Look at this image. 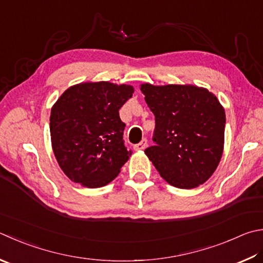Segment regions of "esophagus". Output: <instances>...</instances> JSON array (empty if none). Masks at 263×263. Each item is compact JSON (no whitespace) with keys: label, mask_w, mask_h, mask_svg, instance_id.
<instances>
[{"label":"esophagus","mask_w":263,"mask_h":263,"mask_svg":"<svg viewBox=\"0 0 263 263\" xmlns=\"http://www.w3.org/2000/svg\"><path fill=\"white\" fill-rule=\"evenodd\" d=\"M146 145H147V141L144 138V140H142L140 143H138V144L135 145V150H137V151L144 150V148L146 147Z\"/></svg>","instance_id":"esophagus-1"}]
</instances>
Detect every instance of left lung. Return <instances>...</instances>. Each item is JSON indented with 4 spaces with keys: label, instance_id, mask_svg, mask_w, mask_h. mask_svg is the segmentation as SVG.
<instances>
[{
    "label": "left lung",
    "instance_id": "8db88e82",
    "mask_svg": "<svg viewBox=\"0 0 263 263\" xmlns=\"http://www.w3.org/2000/svg\"><path fill=\"white\" fill-rule=\"evenodd\" d=\"M156 117L155 145L144 151L167 183L193 189L219 166L226 112L214 93L193 85H141Z\"/></svg>",
    "mask_w": 263,
    "mask_h": 263
}]
</instances>
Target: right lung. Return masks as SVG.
Wrapping results in <instances>:
<instances>
[{"instance_id": "add662e5", "label": "right lung", "mask_w": 263, "mask_h": 263, "mask_svg": "<svg viewBox=\"0 0 263 263\" xmlns=\"http://www.w3.org/2000/svg\"><path fill=\"white\" fill-rule=\"evenodd\" d=\"M134 87L108 81L81 82L66 89L53 104L50 136L62 171L82 186L101 187L115 180L129 159L122 140L119 110Z\"/></svg>"}]
</instances>
